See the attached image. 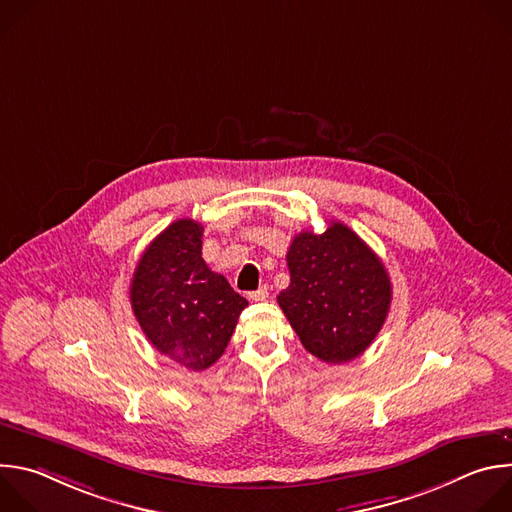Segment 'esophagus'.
<instances>
[{
    "instance_id": "34e87169",
    "label": "esophagus",
    "mask_w": 512,
    "mask_h": 512,
    "mask_svg": "<svg viewBox=\"0 0 512 512\" xmlns=\"http://www.w3.org/2000/svg\"><path fill=\"white\" fill-rule=\"evenodd\" d=\"M267 296H269L267 287H265V285H261L259 289L251 291V294H249V300H253V302H263V300H267Z\"/></svg>"
}]
</instances>
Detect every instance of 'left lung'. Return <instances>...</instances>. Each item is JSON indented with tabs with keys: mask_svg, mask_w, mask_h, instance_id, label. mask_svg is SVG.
I'll use <instances>...</instances> for the list:
<instances>
[{
	"mask_svg": "<svg viewBox=\"0 0 512 512\" xmlns=\"http://www.w3.org/2000/svg\"><path fill=\"white\" fill-rule=\"evenodd\" d=\"M289 285L277 304L316 358L342 364L371 346L391 306L383 261L354 231L330 223L322 235L302 231L287 249Z\"/></svg>",
	"mask_w": 512,
	"mask_h": 512,
	"instance_id": "1",
	"label": "left lung"
}]
</instances>
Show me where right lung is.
Instances as JSON below:
<instances>
[{
	"instance_id": "add662e5",
	"label": "right lung",
	"mask_w": 512,
	"mask_h": 512,
	"mask_svg": "<svg viewBox=\"0 0 512 512\" xmlns=\"http://www.w3.org/2000/svg\"><path fill=\"white\" fill-rule=\"evenodd\" d=\"M202 231L192 218L172 223L143 251L129 287L143 334L190 371L221 358L249 304L204 263Z\"/></svg>"
}]
</instances>
